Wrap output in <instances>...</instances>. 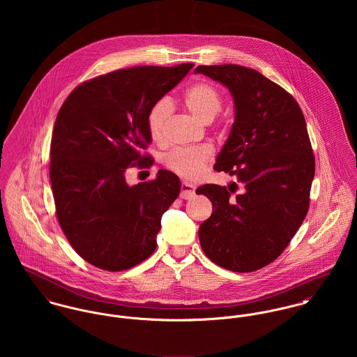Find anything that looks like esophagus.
I'll list each match as a JSON object with an SVG mask.
<instances>
[{
  "label": "esophagus",
  "instance_id": "esophagus-1",
  "mask_svg": "<svg viewBox=\"0 0 357 357\" xmlns=\"http://www.w3.org/2000/svg\"><path fill=\"white\" fill-rule=\"evenodd\" d=\"M195 195V188L192 184L183 181L181 183V192H180V198L181 199H191Z\"/></svg>",
  "mask_w": 357,
  "mask_h": 357
}]
</instances>
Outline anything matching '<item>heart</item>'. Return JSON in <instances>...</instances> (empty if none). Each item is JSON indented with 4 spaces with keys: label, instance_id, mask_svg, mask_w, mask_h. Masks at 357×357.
<instances>
[{
    "label": "heart",
    "instance_id": "obj_1",
    "mask_svg": "<svg viewBox=\"0 0 357 357\" xmlns=\"http://www.w3.org/2000/svg\"><path fill=\"white\" fill-rule=\"evenodd\" d=\"M187 109L204 123L210 122L221 109V98L214 86L206 82L191 85L183 96ZM167 115V102L153 104L147 115V130L153 142L162 136V128ZM213 151L208 146L174 149L163 158L165 165L176 174L194 180L199 177L210 162Z\"/></svg>",
    "mask_w": 357,
    "mask_h": 357
}]
</instances>
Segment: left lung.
Instances as JSON below:
<instances>
[{
	"label": "left lung",
	"mask_w": 357,
	"mask_h": 357,
	"mask_svg": "<svg viewBox=\"0 0 357 357\" xmlns=\"http://www.w3.org/2000/svg\"><path fill=\"white\" fill-rule=\"evenodd\" d=\"M195 74L220 82L234 99L235 121L214 169L238 180L197 190L213 204L199 242L218 266L253 272L282 255L307 213L314 156L305 118L290 93L253 68L198 66ZM238 185L243 191L231 197Z\"/></svg>",
	"instance_id": "obj_1"
}]
</instances>
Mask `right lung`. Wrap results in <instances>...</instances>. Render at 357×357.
Wrapping results in <instances>:
<instances>
[{"instance_id": "1", "label": "right lung", "mask_w": 357, "mask_h": 357, "mask_svg": "<svg viewBox=\"0 0 357 357\" xmlns=\"http://www.w3.org/2000/svg\"><path fill=\"white\" fill-rule=\"evenodd\" d=\"M194 67L142 66L93 78L63 102L51 143L52 192L59 224L73 249L111 272L153 255L160 218L180 191V178L129 185L125 173L151 144L147 115Z\"/></svg>"}]
</instances>
